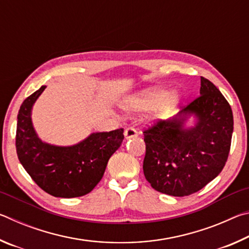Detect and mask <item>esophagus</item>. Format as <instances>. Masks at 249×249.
Masks as SVG:
<instances>
[{
    "label": "esophagus",
    "instance_id": "34e87169",
    "mask_svg": "<svg viewBox=\"0 0 249 249\" xmlns=\"http://www.w3.org/2000/svg\"><path fill=\"white\" fill-rule=\"evenodd\" d=\"M124 136H125L126 140H129V138L137 137V136H138V133H137V130L135 129V128H133V127H128V128H126V129H125V132H124Z\"/></svg>",
    "mask_w": 249,
    "mask_h": 249
}]
</instances>
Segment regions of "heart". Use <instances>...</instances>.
Instances as JSON below:
<instances>
[{"mask_svg": "<svg viewBox=\"0 0 249 249\" xmlns=\"http://www.w3.org/2000/svg\"><path fill=\"white\" fill-rule=\"evenodd\" d=\"M181 102V93L178 90L167 92L165 87H154L142 91L130 102V107L136 111H147L155 107L159 114H165L175 109Z\"/></svg>", "mask_w": 249, "mask_h": 249, "instance_id": "heart-1", "label": "heart"}]
</instances>
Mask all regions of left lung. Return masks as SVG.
I'll list each match as a JSON object with an SVG mask.
<instances>
[{
  "instance_id": "8db88e82",
  "label": "left lung",
  "mask_w": 249,
  "mask_h": 249,
  "mask_svg": "<svg viewBox=\"0 0 249 249\" xmlns=\"http://www.w3.org/2000/svg\"><path fill=\"white\" fill-rule=\"evenodd\" d=\"M193 115L195 126L184 123ZM233 113L220 90L201 77L200 96L176 116L144 130L142 169L155 190L185 196L204 188L220 175L229 157Z\"/></svg>"
}]
</instances>
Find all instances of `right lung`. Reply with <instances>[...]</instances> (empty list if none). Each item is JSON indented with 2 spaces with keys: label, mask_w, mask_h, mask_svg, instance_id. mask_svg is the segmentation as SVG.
Segmentation results:
<instances>
[{
  "label": "right lung",
  "mask_w": 249,
  "mask_h": 249,
  "mask_svg": "<svg viewBox=\"0 0 249 249\" xmlns=\"http://www.w3.org/2000/svg\"><path fill=\"white\" fill-rule=\"evenodd\" d=\"M46 87L20 105L16 128V151L20 163L36 184L56 197H77L93 190L104 175L111 156L124 140L123 128L92 133L72 146L41 142L32 123L34 103Z\"/></svg>",
  "instance_id": "1"
}]
</instances>
